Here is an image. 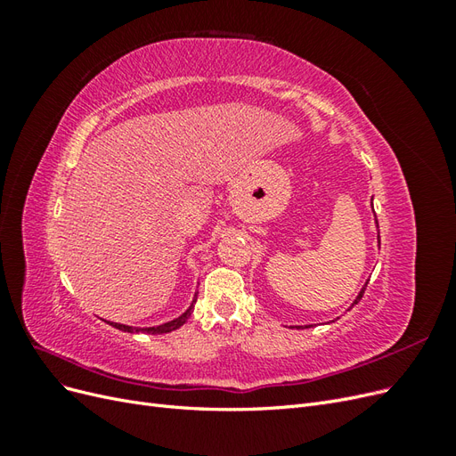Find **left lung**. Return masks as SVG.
I'll use <instances>...</instances> for the list:
<instances>
[{
	"mask_svg": "<svg viewBox=\"0 0 456 456\" xmlns=\"http://www.w3.org/2000/svg\"><path fill=\"white\" fill-rule=\"evenodd\" d=\"M375 224H377V228H379V220H377V216H375ZM377 240H379V245H380V236H377ZM365 287H367V283L363 285V289H362V291L360 293H357V297H355V300L352 302V306L348 308V310H352L355 305H357V302H360L362 300V297H363V293H365Z\"/></svg>",
	"mask_w": 456,
	"mask_h": 456,
	"instance_id": "1",
	"label": "left lung"
}]
</instances>
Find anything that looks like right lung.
Returning a JSON list of instances; mask_svg holds the SVG:
<instances>
[{"label": "right lung", "instance_id": "right-lung-1", "mask_svg": "<svg viewBox=\"0 0 456 456\" xmlns=\"http://www.w3.org/2000/svg\"><path fill=\"white\" fill-rule=\"evenodd\" d=\"M194 305H196V295H194V300H191L190 308L181 314L178 317H175V320L167 322V323H161V325H156V327H133V325H123V323H114V322H106L112 327L119 329V330H126V333H148V335H163V333H171V330H176L178 327H183L188 317L191 315V310H194Z\"/></svg>", "mask_w": 456, "mask_h": 456}]
</instances>
